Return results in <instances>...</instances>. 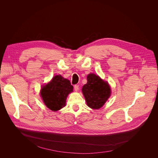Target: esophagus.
<instances>
[{
  "label": "esophagus",
  "instance_id": "obj_1",
  "mask_svg": "<svg viewBox=\"0 0 158 158\" xmlns=\"http://www.w3.org/2000/svg\"><path fill=\"white\" fill-rule=\"evenodd\" d=\"M74 89H75V91H78V89H79V86L78 85H75L74 86Z\"/></svg>",
  "mask_w": 158,
  "mask_h": 158
}]
</instances>
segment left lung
<instances>
[{
  "label": "left lung",
  "mask_w": 158,
  "mask_h": 158,
  "mask_svg": "<svg viewBox=\"0 0 158 158\" xmlns=\"http://www.w3.org/2000/svg\"><path fill=\"white\" fill-rule=\"evenodd\" d=\"M87 80V83L82 88L86 103L92 109H99L110 97V87L107 82L94 73L88 75Z\"/></svg>",
  "instance_id": "1"
}]
</instances>
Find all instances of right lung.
Here are the masks:
<instances>
[{
  "label": "right lung",
  "instance_id": "obj_1",
  "mask_svg": "<svg viewBox=\"0 0 158 158\" xmlns=\"http://www.w3.org/2000/svg\"><path fill=\"white\" fill-rule=\"evenodd\" d=\"M72 91L73 86L69 80L61 75H56L42 88L41 95L46 106L56 111L64 106L68 95Z\"/></svg>",
  "mask_w": 158,
  "mask_h": 158
}]
</instances>
